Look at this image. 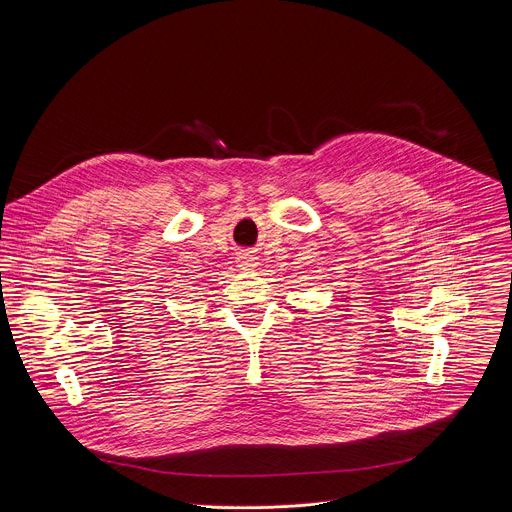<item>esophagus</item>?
<instances>
[{"instance_id": "obj_1", "label": "esophagus", "mask_w": 512, "mask_h": 512, "mask_svg": "<svg viewBox=\"0 0 512 512\" xmlns=\"http://www.w3.org/2000/svg\"><path fill=\"white\" fill-rule=\"evenodd\" d=\"M255 265H257V259L253 255H243L241 257V263H239L241 269H253Z\"/></svg>"}]
</instances>
